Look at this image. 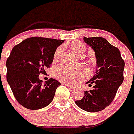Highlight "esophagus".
I'll list each match as a JSON object with an SVG mask.
<instances>
[{
    "instance_id": "esophagus-1",
    "label": "esophagus",
    "mask_w": 134,
    "mask_h": 134,
    "mask_svg": "<svg viewBox=\"0 0 134 134\" xmlns=\"http://www.w3.org/2000/svg\"><path fill=\"white\" fill-rule=\"evenodd\" d=\"M65 84V85L66 86H68V88H70V90H73L74 89V87H72V86H71L70 85H69V84Z\"/></svg>"
}]
</instances>
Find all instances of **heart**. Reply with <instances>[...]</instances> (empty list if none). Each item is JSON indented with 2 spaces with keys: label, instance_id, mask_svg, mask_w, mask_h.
Segmentation results:
<instances>
[{
  "label": "heart",
  "instance_id": "1",
  "mask_svg": "<svg viewBox=\"0 0 134 134\" xmlns=\"http://www.w3.org/2000/svg\"><path fill=\"white\" fill-rule=\"evenodd\" d=\"M72 51L78 55H81L84 52L85 46L80 41H74L70 45ZM62 48L59 47L54 52V59L57 60L60 57ZM55 77L61 82L67 84H75L84 80L88 75V70L86 66L82 65L77 68H70L68 66H58L55 68Z\"/></svg>",
  "mask_w": 134,
  "mask_h": 134
}]
</instances>
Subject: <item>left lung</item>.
Wrapping results in <instances>:
<instances>
[{"label": "left lung", "mask_w": 134, "mask_h": 134, "mask_svg": "<svg viewBox=\"0 0 134 134\" xmlns=\"http://www.w3.org/2000/svg\"><path fill=\"white\" fill-rule=\"evenodd\" d=\"M86 44L95 52L97 68L94 76L86 82L93 84V89L84 91L82 99L76 104L88 112H97L104 109L112 102L124 77L125 62L119 49L102 37H84Z\"/></svg>", "instance_id": "obj_1"}]
</instances>
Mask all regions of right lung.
Listing matches in <instances>:
<instances>
[{"label": "right lung", "instance_id": "obj_1", "mask_svg": "<svg viewBox=\"0 0 134 134\" xmlns=\"http://www.w3.org/2000/svg\"><path fill=\"white\" fill-rule=\"evenodd\" d=\"M64 40L43 37L26 38L13 48L6 62L7 80L15 98L31 110L48 105L61 84L50 78L43 85L39 74H46L53 62L56 49Z\"/></svg>", "mask_w": 134, "mask_h": 134}]
</instances>
